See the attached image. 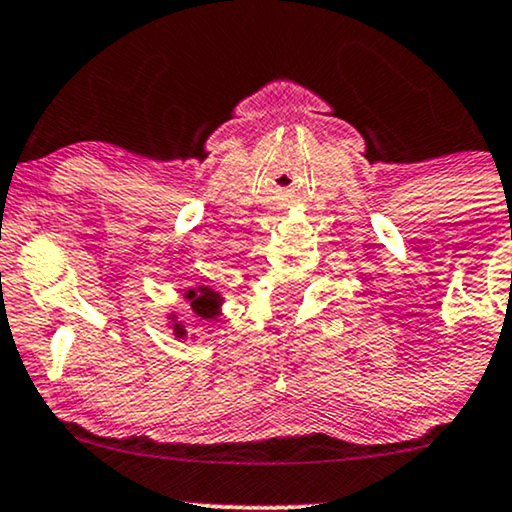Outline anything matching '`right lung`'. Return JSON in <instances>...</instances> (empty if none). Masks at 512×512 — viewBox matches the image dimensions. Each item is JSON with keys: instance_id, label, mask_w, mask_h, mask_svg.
Listing matches in <instances>:
<instances>
[{"instance_id": "1", "label": "right lung", "mask_w": 512, "mask_h": 512, "mask_svg": "<svg viewBox=\"0 0 512 512\" xmlns=\"http://www.w3.org/2000/svg\"><path fill=\"white\" fill-rule=\"evenodd\" d=\"M195 293H190V298H193ZM212 300H214V293H205V295H200V298H195L193 300V307H195V312H200V315H207L209 317V305H212Z\"/></svg>"}]
</instances>
